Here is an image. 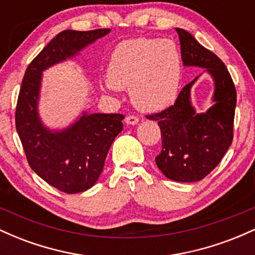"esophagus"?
Returning a JSON list of instances; mask_svg holds the SVG:
<instances>
[{"label": "esophagus", "mask_w": 255, "mask_h": 255, "mask_svg": "<svg viewBox=\"0 0 255 255\" xmlns=\"http://www.w3.org/2000/svg\"><path fill=\"white\" fill-rule=\"evenodd\" d=\"M137 122H139V118H136V116H134V115H129L126 118V124L129 125V126L136 125Z\"/></svg>", "instance_id": "obj_1"}]
</instances>
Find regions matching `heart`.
<instances>
[{
    "instance_id": "heart-1",
    "label": "heart",
    "mask_w": 255,
    "mask_h": 255,
    "mask_svg": "<svg viewBox=\"0 0 255 255\" xmlns=\"http://www.w3.org/2000/svg\"><path fill=\"white\" fill-rule=\"evenodd\" d=\"M181 80V55L169 39L136 38L115 49L108 66L107 90L129 89L131 103L154 113L172 104Z\"/></svg>"
}]
</instances>
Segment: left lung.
<instances>
[{
    "mask_svg": "<svg viewBox=\"0 0 255 255\" xmlns=\"http://www.w3.org/2000/svg\"><path fill=\"white\" fill-rule=\"evenodd\" d=\"M184 67L205 68L215 83L213 105L198 114L191 89L199 77L181 90L174 105L146 116L158 121L162 151L156 157L159 170L177 182L203 180L219 164L233 141L236 90L221 58L207 50L189 32L176 28Z\"/></svg>",
    "mask_w": 255,
    "mask_h": 255,
    "instance_id": "left-lung-1",
    "label": "left lung"
}]
</instances>
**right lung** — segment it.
Wrapping results in <instances>:
<instances>
[{"mask_svg": "<svg viewBox=\"0 0 255 255\" xmlns=\"http://www.w3.org/2000/svg\"><path fill=\"white\" fill-rule=\"evenodd\" d=\"M109 32V28L60 32L28 64L17 97L15 127L28 164L46 183L68 194L95 186L108 151L124 128L125 116L84 111L67 128L51 130L38 113L43 72L74 57Z\"/></svg>", "mask_w": 255, "mask_h": 255, "instance_id": "right-lung-1", "label": "right lung"}]
</instances>
